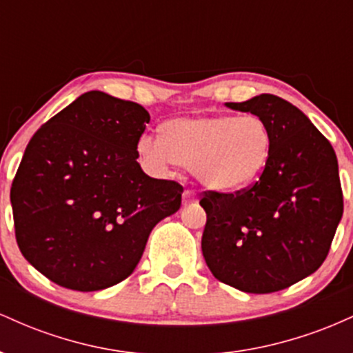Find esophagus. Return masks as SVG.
I'll return each mask as SVG.
<instances>
[{"instance_id":"esophagus-1","label":"esophagus","mask_w":353,"mask_h":353,"mask_svg":"<svg viewBox=\"0 0 353 353\" xmlns=\"http://www.w3.org/2000/svg\"><path fill=\"white\" fill-rule=\"evenodd\" d=\"M197 201V196L196 192H194L192 189H185L184 194H182V204L188 205V204H192V202Z\"/></svg>"}]
</instances>
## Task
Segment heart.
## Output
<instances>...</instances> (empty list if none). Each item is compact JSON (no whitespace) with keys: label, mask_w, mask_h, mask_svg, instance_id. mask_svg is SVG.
<instances>
[{"label":"heart","mask_w":353,"mask_h":353,"mask_svg":"<svg viewBox=\"0 0 353 353\" xmlns=\"http://www.w3.org/2000/svg\"><path fill=\"white\" fill-rule=\"evenodd\" d=\"M161 134L137 141L143 163L156 172L182 164L202 185L219 192L252 185L272 157L270 125L254 114L174 117L163 124Z\"/></svg>","instance_id":"heart-1"}]
</instances>
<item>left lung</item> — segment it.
Returning <instances> with one entry per match:
<instances>
[{
	"mask_svg": "<svg viewBox=\"0 0 353 353\" xmlns=\"http://www.w3.org/2000/svg\"><path fill=\"white\" fill-rule=\"evenodd\" d=\"M262 117L274 148L262 177L234 194L208 190L202 254L217 281L270 294L314 274L343 214L334 148L301 109L274 94L225 103Z\"/></svg>",
	"mask_w": 353,
	"mask_h": 353,
	"instance_id": "1",
	"label": "left lung"
}]
</instances>
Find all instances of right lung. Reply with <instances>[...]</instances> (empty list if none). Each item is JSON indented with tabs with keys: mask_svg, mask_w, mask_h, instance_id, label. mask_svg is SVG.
<instances>
[{
	"mask_svg": "<svg viewBox=\"0 0 353 353\" xmlns=\"http://www.w3.org/2000/svg\"><path fill=\"white\" fill-rule=\"evenodd\" d=\"M149 119L141 104L89 91L26 145L11 185L16 242L58 285L92 292L124 281L154 225L179 210L182 185L137 163Z\"/></svg>",
	"mask_w": 353,
	"mask_h": 353,
	"instance_id": "add662e5",
	"label": "right lung"
}]
</instances>
